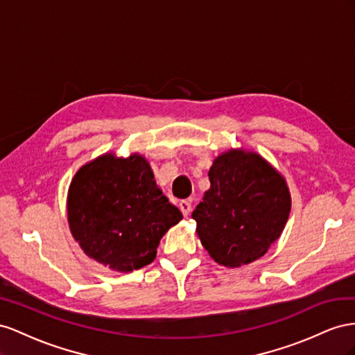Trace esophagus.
Listing matches in <instances>:
<instances>
[{
	"mask_svg": "<svg viewBox=\"0 0 355 355\" xmlns=\"http://www.w3.org/2000/svg\"><path fill=\"white\" fill-rule=\"evenodd\" d=\"M180 209H181V212H183V216L187 217L190 214V211H191V204L189 200H181L180 202Z\"/></svg>",
	"mask_w": 355,
	"mask_h": 355,
	"instance_id": "esophagus-1",
	"label": "esophagus"
}]
</instances>
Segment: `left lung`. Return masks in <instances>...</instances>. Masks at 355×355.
Listing matches in <instances>:
<instances>
[{
    "instance_id": "1",
    "label": "left lung",
    "mask_w": 355,
    "mask_h": 355,
    "mask_svg": "<svg viewBox=\"0 0 355 355\" xmlns=\"http://www.w3.org/2000/svg\"><path fill=\"white\" fill-rule=\"evenodd\" d=\"M208 177L211 187L191 212L202 245L227 268L265 256L290 214L284 177L260 155L241 148L214 159Z\"/></svg>"
}]
</instances>
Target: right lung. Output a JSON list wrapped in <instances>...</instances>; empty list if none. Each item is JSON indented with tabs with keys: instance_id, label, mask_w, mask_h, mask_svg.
I'll return each mask as SVG.
<instances>
[{
	"instance_id": "add662e5",
	"label": "right lung",
	"mask_w": 355,
	"mask_h": 355,
	"mask_svg": "<svg viewBox=\"0 0 355 355\" xmlns=\"http://www.w3.org/2000/svg\"><path fill=\"white\" fill-rule=\"evenodd\" d=\"M67 214L86 254L119 272L150 265L162 236L183 218L137 153L126 159L107 153L80 168L69 184Z\"/></svg>"
}]
</instances>
